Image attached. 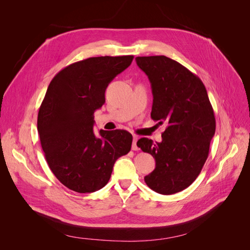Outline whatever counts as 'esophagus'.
<instances>
[{"label":"esophagus","instance_id":"esophagus-1","mask_svg":"<svg viewBox=\"0 0 250 250\" xmlns=\"http://www.w3.org/2000/svg\"><path fill=\"white\" fill-rule=\"evenodd\" d=\"M138 137H134V140H133V146H132V149L134 150V151H138L139 150V148H138V146H137V142H138Z\"/></svg>","mask_w":250,"mask_h":250}]
</instances>
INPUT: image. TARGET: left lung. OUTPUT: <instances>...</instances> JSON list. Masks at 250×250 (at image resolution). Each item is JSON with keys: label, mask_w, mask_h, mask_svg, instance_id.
<instances>
[{"label": "left lung", "mask_w": 250, "mask_h": 250, "mask_svg": "<svg viewBox=\"0 0 250 250\" xmlns=\"http://www.w3.org/2000/svg\"><path fill=\"white\" fill-rule=\"evenodd\" d=\"M139 68L151 82V117L167 125L162 142L142 138L137 146L151 154L156 168L146 185L161 194L188 188L201 173L216 130L215 114L201 79L165 56L138 57Z\"/></svg>", "instance_id": "left-lung-1"}]
</instances>
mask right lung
<instances>
[{
	"label": "right lung",
	"instance_id": "right-lung-1",
	"mask_svg": "<svg viewBox=\"0 0 250 250\" xmlns=\"http://www.w3.org/2000/svg\"><path fill=\"white\" fill-rule=\"evenodd\" d=\"M134 56L89 58L61 70L39 107L37 130L46 162L64 187L80 193L106 186L115 161L132 148L126 130L93 132L105 90Z\"/></svg>",
	"mask_w": 250,
	"mask_h": 250
}]
</instances>
